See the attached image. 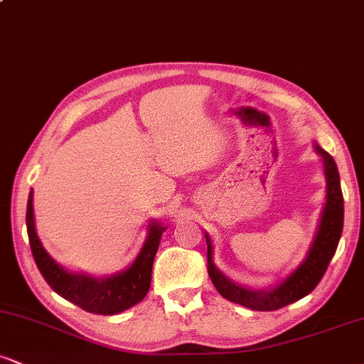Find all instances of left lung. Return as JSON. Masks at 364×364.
Listing matches in <instances>:
<instances>
[{
  "instance_id": "8db88e82",
  "label": "left lung",
  "mask_w": 364,
  "mask_h": 364,
  "mask_svg": "<svg viewBox=\"0 0 364 364\" xmlns=\"http://www.w3.org/2000/svg\"><path fill=\"white\" fill-rule=\"evenodd\" d=\"M315 150L320 154L325 162V176H327V203H325L323 214L318 225L315 241H313L306 260L292 272L289 277L277 287L270 291H252L241 287L229 281L224 274L215 269L212 260V241L208 235L207 240V270L210 281L214 282L215 289L223 298L229 301L241 304L257 311H274L287 304L298 301L318 286V282L327 272V267L336 253L339 245L342 225H344V196L341 190L339 171H337L336 161L325 152L323 149L315 145Z\"/></svg>"
}]
</instances>
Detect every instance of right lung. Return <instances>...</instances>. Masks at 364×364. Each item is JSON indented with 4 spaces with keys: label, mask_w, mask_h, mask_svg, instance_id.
<instances>
[{
    "label": "right lung",
    "mask_w": 364,
    "mask_h": 364,
    "mask_svg": "<svg viewBox=\"0 0 364 364\" xmlns=\"http://www.w3.org/2000/svg\"><path fill=\"white\" fill-rule=\"evenodd\" d=\"M32 196L34 193L31 191L27 202V217H25L28 241H31V250L37 269L54 292H58L61 298L68 299L70 303L80 306L82 310L95 313V315H116V313L135 306L145 298L150 287L154 258H156L161 236L166 228L156 223L150 224L149 237L144 248L136 260L132 263V267L124 272L104 279H94L85 274H72L58 265L41 245L34 225Z\"/></svg>",
    "instance_id": "obj_1"
}]
</instances>
